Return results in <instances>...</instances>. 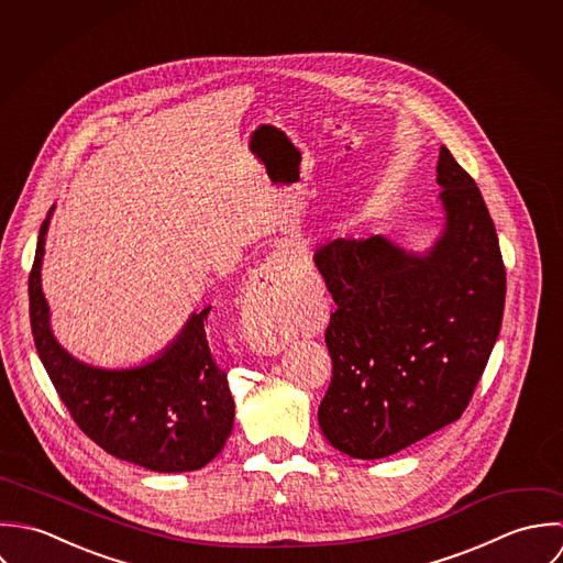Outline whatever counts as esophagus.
Instances as JSON below:
<instances>
[{"instance_id":"34e87169","label":"esophagus","mask_w":563,"mask_h":563,"mask_svg":"<svg viewBox=\"0 0 563 563\" xmlns=\"http://www.w3.org/2000/svg\"><path fill=\"white\" fill-rule=\"evenodd\" d=\"M287 272H289V258L283 252H274L252 274L247 296H245V311L254 322L263 320L272 309V302L276 300V296L283 291V285L287 283ZM256 350L263 354H274L278 352V345L263 338L256 341Z\"/></svg>"}]
</instances>
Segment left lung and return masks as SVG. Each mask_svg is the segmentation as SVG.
<instances>
[{"instance_id":"8db88e82","label":"left lung","mask_w":563,"mask_h":563,"mask_svg":"<svg viewBox=\"0 0 563 563\" xmlns=\"http://www.w3.org/2000/svg\"><path fill=\"white\" fill-rule=\"evenodd\" d=\"M444 224L424 250L335 239L316 265L338 305L318 420L333 449L383 459L459 420L500 333L507 276L476 183L440 147Z\"/></svg>"}]
</instances>
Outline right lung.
Masks as SVG:
<instances>
[{"label": "right lung", "mask_w": 563, "mask_h": 563, "mask_svg": "<svg viewBox=\"0 0 563 563\" xmlns=\"http://www.w3.org/2000/svg\"><path fill=\"white\" fill-rule=\"evenodd\" d=\"M54 209L38 230L27 294L34 345L60 400L82 433L121 461L152 472L205 467L224 450L234 422L228 376L205 331L211 307L191 313L176 338L136 365L102 367L74 356L52 331L41 285Z\"/></svg>", "instance_id": "obj_1"}]
</instances>
